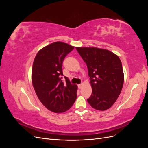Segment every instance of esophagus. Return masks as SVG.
I'll return each instance as SVG.
<instances>
[{
  "mask_svg": "<svg viewBox=\"0 0 148 148\" xmlns=\"http://www.w3.org/2000/svg\"><path fill=\"white\" fill-rule=\"evenodd\" d=\"M82 85H83L82 84H78V88H79V89H81V88H82Z\"/></svg>",
  "mask_w": 148,
  "mask_h": 148,
  "instance_id": "esophagus-1",
  "label": "esophagus"
}]
</instances>
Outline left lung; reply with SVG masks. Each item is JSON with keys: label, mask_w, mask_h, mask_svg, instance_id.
<instances>
[{"label": "left lung", "mask_w": 148, "mask_h": 148, "mask_svg": "<svg viewBox=\"0 0 148 148\" xmlns=\"http://www.w3.org/2000/svg\"><path fill=\"white\" fill-rule=\"evenodd\" d=\"M86 64L92 86V94L87 99L98 110L112 106L122 91L124 75L119 57L106 49L96 47H76Z\"/></svg>", "instance_id": "1"}]
</instances>
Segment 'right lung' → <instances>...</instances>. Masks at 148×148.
<instances>
[{"instance_id":"add662e5","label":"right lung","mask_w":148,"mask_h":148,"mask_svg":"<svg viewBox=\"0 0 148 148\" xmlns=\"http://www.w3.org/2000/svg\"><path fill=\"white\" fill-rule=\"evenodd\" d=\"M74 47L62 42H53L40 50L33 65L32 83L39 99L55 113L69 110L77 99V86L64 77L62 63Z\"/></svg>"}]
</instances>
